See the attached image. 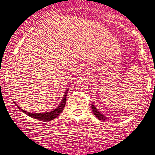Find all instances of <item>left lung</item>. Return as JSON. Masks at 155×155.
<instances>
[{
	"label": "left lung",
	"mask_w": 155,
	"mask_h": 155,
	"mask_svg": "<svg viewBox=\"0 0 155 155\" xmlns=\"http://www.w3.org/2000/svg\"><path fill=\"white\" fill-rule=\"evenodd\" d=\"M91 110H92V111H93L94 114L95 116L99 119V120L104 121L107 119V117H106L104 115L101 114L99 112V111H98L97 109H96V107L93 104H91Z\"/></svg>",
	"instance_id": "1"
}]
</instances>
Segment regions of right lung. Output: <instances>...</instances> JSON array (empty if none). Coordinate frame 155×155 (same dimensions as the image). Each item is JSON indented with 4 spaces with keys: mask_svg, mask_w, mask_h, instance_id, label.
Instances as JSON below:
<instances>
[{
    "mask_svg": "<svg viewBox=\"0 0 155 155\" xmlns=\"http://www.w3.org/2000/svg\"><path fill=\"white\" fill-rule=\"evenodd\" d=\"M67 91H66L65 95H64V99H62V101L61 102L60 105L56 108V109H54V111H50V112H46V113H31V112H27L24 110H23V109H21V107H19L18 106L16 105L20 110H21L23 112H24L25 114H27L28 116L32 117V118L36 119H39V120H42V121H50V120H53V119H56L58 115L60 114L64 110V107H65L66 105V94H67ZM15 103V102H14Z\"/></svg>",
    "mask_w": 155,
    "mask_h": 155,
    "instance_id": "obj_1",
    "label": "right lung"
}]
</instances>
